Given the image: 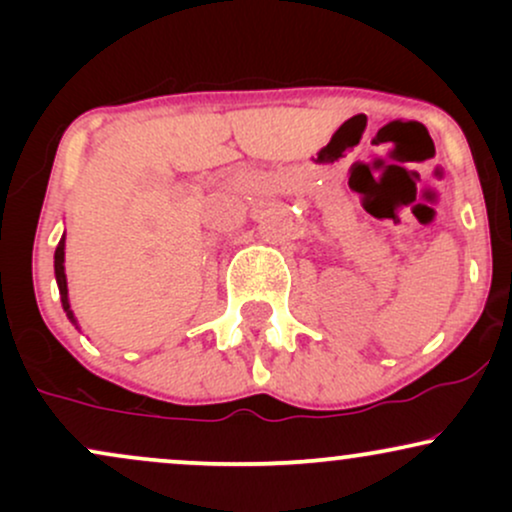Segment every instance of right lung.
Segmentation results:
<instances>
[{"mask_svg":"<svg viewBox=\"0 0 512 512\" xmlns=\"http://www.w3.org/2000/svg\"><path fill=\"white\" fill-rule=\"evenodd\" d=\"M55 279H57V289H60V298H62V308H64V313H67L69 322H72V325L76 327V330H79V322H76L72 305H69L67 274H64V236H62L60 245H57V250H55Z\"/></svg>","mask_w":512,"mask_h":512,"instance_id":"add662e5","label":"right lung"}]
</instances>
